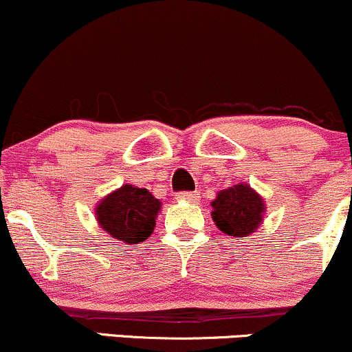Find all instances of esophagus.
Masks as SVG:
<instances>
[{
	"mask_svg": "<svg viewBox=\"0 0 352 352\" xmlns=\"http://www.w3.org/2000/svg\"><path fill=\"white\" fill-rule=\"evenodd\" d=\"M177 201L197 202L199 201V192H182V194L177 195Z\"/></svg>",
	"mask_w": 352,
	"mask_h": 352,
	"instance_id": "34e87169",
	"label": "esophagus"
}]
</instances>
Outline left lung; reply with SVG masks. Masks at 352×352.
<instances>
[{
    "mask_svg": "<svg viewBox=\"0 0 352 352\" xmlns=\"http://www.w3.org/2000/svg\"><path fill=\"white\" fill-rule=\"evenodd\" d=\"M210 206L214 224L219 231L232 238H246L253 234L263 223L266 212L263 197L248 184L223 188L217 192Z\"/></svg>",
    "mask_w": 352,
    "mask_h": 352,
    "instance_id": "obj_1",
    "label": "left lung"
}]
</instances>
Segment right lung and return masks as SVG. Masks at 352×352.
<instances>
[{"label": "right lung", "mask_w": 352, "mask_h": 352, "mask_svg": "<svg viewBox=\"0 0 352 352\" xmlns=\"http://www.w3.org/2000/svg\"><path fill=\"white\" fill-rule=\"evenodd\" d=\"M162 202L150 190L124 184L102 197L96 206L98 224L111 238L138 244L151 236Z\"/></svg>", "instance_id": "add662e5"}]
</instances>
